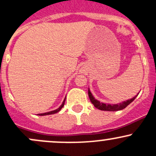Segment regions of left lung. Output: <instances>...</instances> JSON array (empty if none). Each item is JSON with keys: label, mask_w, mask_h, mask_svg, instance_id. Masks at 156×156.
I'll list each match as a JSON object with an SVG mask.
<instances>
[{"label": "left lung", "mask_w": 156, "mask_h": 156, "mask_svg": "<svg viewBox=\"0 0 156 156\" xmlns=\"http://www.w3.org/2000/svg\"><path fill=\"white\" fill-rule=\"evenodd\" d=\"M88 95H89V97H90V101L92 102V104H93L97 109H100V110L112 111V112H114V111H119V110H121V109L126 108L129 104L132 103V102L135 100V98L138 96V93L137 94L136 96L132 98H129L128 99V100L120 102V103H117V104H106V103H104V102H101L100 101L97 100V99L92 95L90 88L88 89Z\"/></svg>", "instance_id": "8db88e82"}]
</instances>
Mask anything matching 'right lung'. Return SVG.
Wrapping results in <instances>:
<instances>
[{
	"label": "right lung",
	"mask_w": 156,
	"mask_h": 156,
	"mask_svg": "<svg viewBox=\"0 0 156 156\" xmlns=\"http://www.w3.org/2000/svg\"><path fill=\"white\" fill-rule=\"evenodd\" d=\"M65 101H66V97H65L64 100L63 101L62 104H61V105L60 106L58 109H55V110H52V111H49V112H44V113H40L38 114V115H41V116H44V115H52V114H55L57 113V112H58L60 110H61V109L63 108V107L64 106V103H65Z\"/></svg>",
	"instance_id": "add662e5"
}]
</instances>
